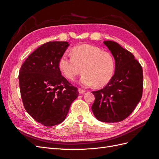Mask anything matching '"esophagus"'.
<instances>
[{
  "label": "esophagus",
  "mask_w": 159,
  "mask_h": 159,
  "mask_svg": "<svg viewBox=\"0 0 159 159\" xmlns=\"http://www.w3.org/2000/svg\"><path fill=\"white\" fill-rule=\"evenodd\" d=\"M78 91H79V93H81V94H82V93H84L85 92V90H84L83 89H81V88H79Z\"/></svg>",
  "instance_id": "34e87169"
}]
</instances>
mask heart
<instances>
[{
  "mask_svg": "<svg viewBox=\"0 0 159 159\" xmlns=\"http://www.w3.org/2000/svg\"><path fill=\"white\" fill-rule=\"evenodd\" d=\"M58 66L62 74L70 80H74L83 68L81 84L101 88L112 78L115 64L113 56L109 52H103L93 46L83 44L73 48L71 54L67 52L62 54Z\"/></svg>",
  "mask_w": 159,
  "mask_h": 159,
  "instance_id": "1",
  "label": "heart"
}]
</instances>
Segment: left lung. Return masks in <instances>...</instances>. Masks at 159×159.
<instances>
[{
	"label": "left lung",
	"mask_w": 159,
	"mask_h": 159,
	"mask_svg": "<svg viewBox=\"0 0 159 159\" xmlns=\"http://www.w3.org/2000/svg\"><path fill=\"white\" fill-rule=\"evenodd\" d=\"M115 60V72L102 89L92 91L95 101L91 106L99 121L115 123L132 113L143 95V74L134 55L118 43L105 41Z\"/></svg>",
	"instance_id": "8db88e82"
}]
</instances>
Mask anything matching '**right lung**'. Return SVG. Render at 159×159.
Returning <instances> with one entry per match:
<instances>
[{
	"instance_id": "add662e5",
	"label": "right lung",
	"mask_w": 159,
	"mask_h": 159,
	"mask_svg": "<svg viewBox=\"0 0 159 159\" xmlns=\"http://www.w3.org/2000/svg\"><path fill=\"white\" fill-rule=\"evenodd\" d=\"M69 46L67 42H48L34 51L22 65L18 80L27 113L47 127L64 121L78 88L61 75L58 61Z\"/></svg>"
}]
</instances>
